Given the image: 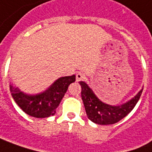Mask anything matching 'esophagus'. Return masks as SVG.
<instances>
[{"instance_id":"esophagus-1","label":"esophagus","mask_w":152,"mask_h":152,"mask_svg":"<svg viewBox=\"0 0 152 152\" xmlns=\"http://www.w3.org/2000/svg\"><path fill=\"white\" fill-rule=\"evenodd\" d=\"M83 78H84V75L82 73H78V74H76V81L77 82L81 81Z\"/></svg>"}]
</instances>
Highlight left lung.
I'll return each instance as SVG.
<instances>
[{"instance_id": "8db88e82", "label": "left lung", "mask_w": 152, "mask_h": 152, "mask_svg": "<svg viewBox=\"0 0 152 152\" xmlns=\"http://www.w3.org/2000/svg\"><path fill=\"white\" fill-rule=\"evenodd\" d=\"M79 84L81 85L82 100L88 118L93 123L101 125L115 124L129 115L136 105L142 92V89L133 98L123 105H110L99 100L86 83L81 81Z\"/></svg>"}]
</instances>
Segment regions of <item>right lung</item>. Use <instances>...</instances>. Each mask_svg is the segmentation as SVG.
<instances>
[{"mask_svg": "<svg viewBox=\"0 0 152 152\" xmlns=\"http://www.w3.org/2000/svg\"><path fill=\"white\" fill-rule=\"evenodd\" d=\"M74 81L75 75L62 77L46 91L37 95L25 94L12 85H10V90L15 102L27 115L35 118H47L56 114L69 85Z\"/></svg>", "mask_w": 152, "mask_h": 152, "instance_id": "add662e5", "label": "right lung"}]
</instances>
